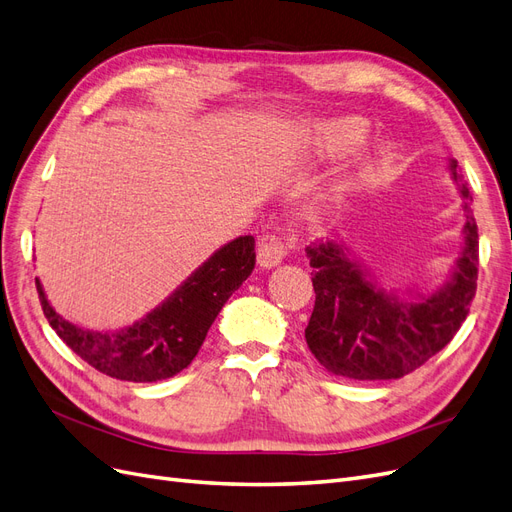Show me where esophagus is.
Returning a JSON list of instances; mask_svg holds the SVG:
<instances>
[{
  "label": "esophagus",
  "mask_w": 512,
  "mask_h": 512,
  "mask_svg": "<svg viewBox=\"0 0 512 512\" xmlns=\"http://www.w3.org/2000/svg\"><path fill=\"white\" fill-rule=\"evenodd\" d=\"M284 258H286V247L275 235H265L258 239L256 260L262 269H275L277 265H282Z\"/></svg>",
  "instance_id": "1"
}]
</instances>
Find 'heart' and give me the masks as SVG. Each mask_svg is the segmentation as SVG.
I'll list each match as a JSON object with an SVG mask.
<instances>
[{
  "label": "heart",
  "instance_id": "b5f03b06",
  "mask_svg": "<svg viewBox=\"0 0 512 512\" xmlns=\"http://www.w3.org/2000/svg\"><path fill=\"white\" fill-rule=\"evenodd\" d=\"M369 128L361 117H333L309 121L301 132V141L305 149H309L318 158H342L359 147ZM389 151L376 149L367 153L365 158L356 160L344 173H339L331 185L318 200L316 213L327 211L333 205L344 203V200L356 192L367 190L371 183H376L382 170L389 166Z\"/></svg>",
  "mask_w": 512,
  "mask_h": 512
}]
</instances>
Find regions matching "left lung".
<instances>
[{
	"mask_svg": "<svg viewBox=\"0 0 512 512\" xmlns=\"http://www.w3.org/2000/svg\"><path fill=\"white\" fill-rule=\"evenodd\" d=\"M448 175L466 215L463 245L446 280L431 290H386L376 271L354 258L344 241L307 247L316 303L305 342L318 363L350 380H397L440 352L470 312L478 280V228L472 194L448 158Z\"/></svg>",
	"mask_w": 512,
	"mask_h": 512,
	"instance_id": "8db88e82",
	"label": "left lung"
}]
</instances>
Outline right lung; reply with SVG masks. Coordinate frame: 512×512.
<instances>
[{"label":"right lung","mask_w":512,"mask_h":512,"mask_svg":"<svg viewBox=\"0 0 512 512\" xmlns=\"http://www.w3.org/2000/svg\"><path fill=\"white\" fill-rule=\"evenodd\" d=\"M256 262L254 237H237L218 247L168 297L130 327L91 331L55 312L36 277L42 312L66 346L102 374L128 382H158L177 376L203 346L222 312Z\"/></svg>","instance_id":"add662e5"}]
</instances>
